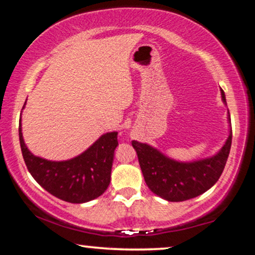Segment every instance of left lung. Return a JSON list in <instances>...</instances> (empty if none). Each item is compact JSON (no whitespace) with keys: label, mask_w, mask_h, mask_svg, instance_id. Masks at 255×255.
Returning a JSON list of instances; mask_svg holds the SVG:
<instances>
[{"label":"left lung","mask_w":255,"mask_h":255,"mask_svg":"<svg viewBox=\"0 0 255 255\" xmlns=\"http://www.w3.org/2000/svg\"><path fill=\"white\" fill-rule=\"evenodd\" d=\"M222 101L227 104L224 91ZM228 118L230 114L228 111ZM233 131L223 147L215 156L194 162H177L162 152L142 142L131 141L136 151L140 168L148 188L158 197L168 201H184L195 198L210 189L221 177L229 156Z\"/></svg>","instance_id":"1"}]
</instances>
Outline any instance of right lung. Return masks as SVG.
I'll return each mask as SVG.
<instances>
[{
  "instance_id": "add662e5",
  "label": "right lung",
  "mask_w": 255,
  "mask_h": 255,
  "mask_svg": "<svg viewBox=\"0 0 255 255\" xmlns=\"http://www.w3.org/2000/svg\"><path fill=\"white\" fill-rule=\"evenodd\" d=\"M25 107V104H24ZM22 157L30 174L45 191L63 201L83 204L98 198L110 183L118 131L103 134L86 151L72 159L52 162L32 154L19 125Z\"/></svg>"
}]
</instances>
